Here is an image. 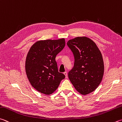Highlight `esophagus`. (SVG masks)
Segmentation results:
<instances>
[{
	"label": "esophagus",
	"mask_w": 122,
	"mask_h": 122,
	"mask_svg": "<svg viewBox=\"0 0 122 122\" xmlns=\"http://www.w3.org/2000/svg\"><path fill=\"white\" fill-rule=\"evenodd\" d=\"M64 75H65V76H66V78H67V72H64Z\"/></svg>",
	"instance_id": "obj_1"
}]
</instances>
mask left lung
Wrapping results in <instances>:
<instances>
[{
	"mask_svg": "<svg viewBox=\"0 0 122 122\" xmlns=\"http://www.w3.org/2000/svg\"><path fill=\"white\" fill-rule=\"evenodd\" d=\"M67 44L75 59L74 67L68 72L69 78L79 93L89 94L102 79L104 64L101 52L96 43L86 37H77Z\"/></svg>",
	"mask_w": 122,
	"mask_h": 122,
	"instance_id": "obj_1",
	"label": "left lung"
}]
</instances>
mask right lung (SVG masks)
<instances>
[{
  "instance_id": "right-lung-1",
  "label": "right lung",
  "mask_w": 122,
  "mask_h": 122,
  "mask_svg": "<svg viewBox=\"0 0 122 122\" xmlns=\"http://www.w3.org/2000/svg\"><path fill=\"white\" fill-rule=\"evenodd\" d=\"M65 46V39L39 41L33 45L28 53L25 72L31 85L38 92L52 94L65 75L58 71L55 61L56 55Z\"/></svg>"
}]
</instances>
